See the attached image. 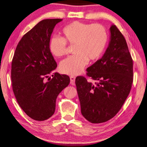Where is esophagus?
Wrapping results in <instances>:
<instances>
[{"label":"esophagus","mask_w":147,"mask_h":147,"mask_svg":"<svg viewBox=\"0 0 147 147\" xmlns=\"http://www.w3.org/2000/svg\"><path fill=\"white\" fill-rule=\"evenodd\" d=\"M70 83L71 85H74L75 83V81H76V77L75 76H70Z\"/></svg>","instance_id":"34e87169"}]
</instances>
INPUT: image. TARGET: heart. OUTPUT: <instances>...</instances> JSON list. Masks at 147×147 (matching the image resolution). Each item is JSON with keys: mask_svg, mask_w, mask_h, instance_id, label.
Returning a JSON list of instances; mask_svg holds the SVG:
<instances>
[{"mask_svg": "<svg viewBox=\"0 0 147 147\" xmlns=\"http://www.w3.org/2000/svg\"><path fill=\"white\" fill-rule=\"evenodd\" d=\"M62 38L53 37L49 42L50 51L57 57L67 54L66 44L74 46V56L60 64V71L64 74L76 76L82 72L88 61L99 59L106 47L108 35L100 24H88L74 21L62 29Z\"/></svg>", "mask_w": 147, "mask_h": 147, "instance_id": "b5f03b06", "label": "heart"}]
</instances>
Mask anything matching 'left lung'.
I'll list each match as a JSON object with an SVG mask.
<instances>
[{"instance_id":"obj_1","label":"left lung","mask_w":147,"mask_h":147,"mask_svg":"<svg viewBox=\"0 0 147 147\" xmlns=\"http://www.w3.org/2000/svg\"><path fill=\"white\" fill-rule=\"evenodd\" d=\"M109 30L110 41L105 53L86 69V75L95 82L83 76L76 79L81 114L91 123H102L114 117L133 83V61L126 40L115 25Z\"/></svg>"}]
</instances>
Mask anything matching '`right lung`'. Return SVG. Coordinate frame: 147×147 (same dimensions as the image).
<instances>
[{"label":"right lung","instance_id":"1","mask_svg":"<svg viewBox=\"0 0 147 147\" xmlns=\"http://www.w3.org/2000/svg\"><path fill=\"white\" fill-rule=\"evenodd\" d=\"M62 21H40L19 41L11 62V78L17 102L35 121H45L54 114L57 96L70 81L69 76L54 73L57 64L49 48L55 26ZM51 73L52 78L49 77Z\"/></svg>","mask_w":147,"mask_h":147}]
</instances>
